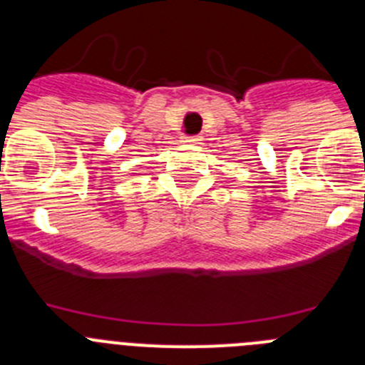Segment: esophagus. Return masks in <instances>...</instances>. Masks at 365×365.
Wrapping results in <instances>:
<instances>
[{
	"instance_id": "34e87169",
	"label": "esophagus",
	"mask_w": 365,
	"mask_h": 365,
	"mask_svg": "<svg viewBox=\"0 0 365 365\" xmlns=\"http://www.w3.org/2000/svg\"><path fill=\"white\" fill-rule=\"evenodd\" d=\"M182 141L188 143V145H195V143L200 141V137L199 135H185L182 137Z\"/></svg>"
}]
</instances>
